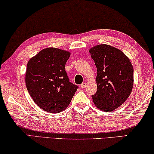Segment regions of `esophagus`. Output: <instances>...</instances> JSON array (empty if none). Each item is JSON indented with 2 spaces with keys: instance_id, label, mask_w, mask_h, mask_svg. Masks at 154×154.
I'll return each mask as SVG.
<instances>
[{
  "instance_id": "1",
  "label": "esophagus",
  "mask_w": 154,
  "mask_h": 154,
  "mask_svg": "<svg viewBox=\"0 0 154 154\" xmlns=\"http://www.w3.org/2000/svg\"><path fill=\"white\" fill-rule=\"evenodd\" d=\"M80 86H81V88H86V82H84V83H82L81 85H80Z\"/></svg>"
}]
</instances>
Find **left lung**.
I'll return each mask as SVG.
<instances>
[{"label":"left lung","mask_w":154,"mask_h":154,"mask_svg":"<svg viewBox=\"0 0 154 154\" xmlns=\"http://www.w3.org/2000/svg\"><path fill=\"white\" fill-rule=\"evenodd\" d=\"M97 68V91L92 96L94 105L104 112H112L131 95L133 86V68L120 49L98 45L89 49Z\"/></svg>","instance_id":"8db88e82"}]
</instances>
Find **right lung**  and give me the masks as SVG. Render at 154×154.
Returning a JSON list of instances; mask_svg holds the SVG:
<instances>
[{
  "mask_svg": "<svg viewBox=\"0 0 154 154\" xmlns=\"http://www.w3.org/2000/svg\"><path fill=\"white\" fill-rule=\"evenodd\" d=\"M70 56L68 51L48 47L32 57L27 63L26 85L38 107L51 113L63 111L78 88L65 70Z\"/></svg>",
  "mask_w": 154,
  "mask_h": 154,
  "instance_id": "add662e5",
  "label": "right lung"
}]
</instances>
